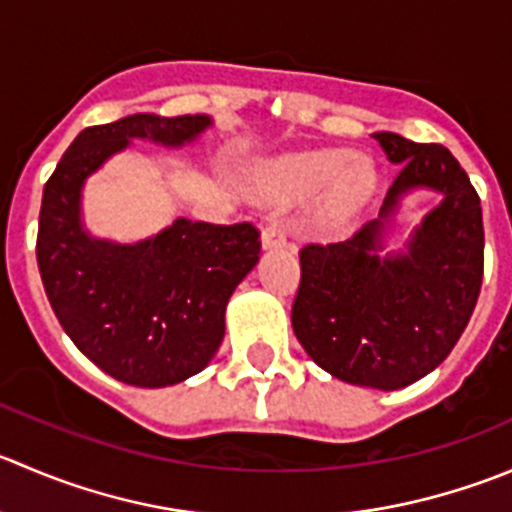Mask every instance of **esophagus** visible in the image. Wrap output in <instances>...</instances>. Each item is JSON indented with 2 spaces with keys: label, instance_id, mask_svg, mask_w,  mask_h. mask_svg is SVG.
Here are the masks:
<instances>
[{
  "label": "esophagus",
  "instance_id": "1",
  "mask_svg": "<svg viewBox=\"0 0 512 512\" xmlns=\"http://www.w3.org/2000/svg\"><path fill=\"white\" fill-rule=\"evenodd\" d=\"M287 242V230L280 220H270L262 230V245L265 247H280Z\"/></svg>",
  "mask_w": 512,
  "mask_h": 512
}]
</instances>
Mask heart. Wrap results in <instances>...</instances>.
<instances>
[{
  "label": "heart",
  "instance_id": "heart-1",
  "mask_svg": "<svg viewBox=\"0 0 512 512\" xmlns=\"http://www.w3.org/2000/svg\"><path fill=\"white\" fill-rule=\"evenodd\" d=\"M327 184L331 187L327 188L317 220L320 225L332 227L345 222L370 197L375 170L367 162H355V157L345 150L315 152L270 167L260 190L270 200H290L315 195Z\"/></svg>",
  "mask_w": 512,
  "mask_h": 512
}]
</instances>
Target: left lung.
<instances>
[{"instance_id":"left-lung-1","label":"left lung","mask_w":512,"mask_h":512,"mask_svg":"<svg viewBox=\"0 0 512 512\" xmlns=\"http://www.w3.org/2000/svg\"><path fill=\"white\" fill-rule=\"evenodd\" d=\"M375 140L400 165L380 220L345 242L302 247L292 330L337 380L398 390L435 370L468 327L483 285V210L448 147L393 132H377ZM420 184L443 191L444 205L426 218L405 256L380 261L381 220L403 191Z\"/></svg>"}]
</instances>
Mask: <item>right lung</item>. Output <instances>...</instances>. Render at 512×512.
<instances>
[{"mask_svg":"<svg viewBox=\"0 0 512 512\" xmlns=\"http://www.w3.org/2000/svg\"><path fill=\"white\" fill-rule=\"evenodd\" d=\"M207 124L205 114H130L87 127L44 185L37 265L49 305L99 370L137 388L175 385L212 360L227 300L260 260V230L177 220L140 245H109L79 227V190L130 137L182 145Z\"/></svg>","mask_w":512,"mask_h":512,"instance_id":"right-lung-1","label":"right lung"}]
</instances>
